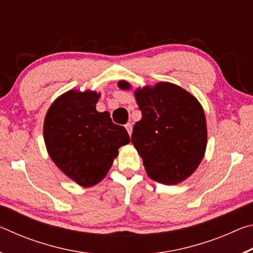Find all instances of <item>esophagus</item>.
Segmentation results:
<instances>
[{
  "label": "esophagus",
  "instance_id": "obj_1",
  "mask_svg": "<svg viewBox=\"0 0 253 253\" xmlns=\"http://www.w3.org/2000/svg\"><path fill=\"white\" fill-rule=\"evenodd\" d=\"M125 127H126V129H127V131H128V134L131 135V130H132V125H131V123H127L126 125H125Z\"/></svg>",
  "mask_w": 253,
  "mask_h": 253
}]
</instances>
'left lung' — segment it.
I'll return each mask as SVG.
<instances>
[{
  "label": "left lung",
  "mask_w": 253,
  "mask_h": 253,
  "mask_svg": "<svg viewBox=\"0 0 253 253\" xmlns=\"http://www.w3.org/2000/svg\"><path fill=\"white\" fill-rule=\"evenodd\" d=\"M119 87L129 84L119 81ZM142 119L131 134V143L143 158L147 175L173 185L198 169L207 148V122L195 98L176 84L160 83L137 89Z\"/></svg>",
  "instance_id": "obj_1"
}]
</instances>
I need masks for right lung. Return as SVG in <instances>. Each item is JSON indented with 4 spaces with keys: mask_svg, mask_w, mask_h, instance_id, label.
<instances>
[{
    "mask_svg": "<svg viewBox=\"0 0 253 253\" xmlns=\"http://www.w3.org/2000/svg\"><path fill=\"white\" fill-rule=\"evenodd\" d=\"M99 95L70 90L46 113L44 143L55 165L81 186H92L108 173L118 148L130 142L125 127L99 113Z\"/></svg>",
    "mask_w": 253,
    "mask_h": 253,
    "instance_id": "add662e5",
    "label": "right lung"
}]
</instances>
